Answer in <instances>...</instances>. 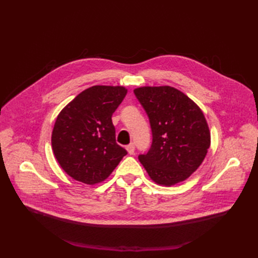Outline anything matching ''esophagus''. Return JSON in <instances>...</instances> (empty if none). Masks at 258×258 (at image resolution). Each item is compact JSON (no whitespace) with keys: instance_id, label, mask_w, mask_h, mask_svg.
<instances>
[{"instance_id":"esophagus-1","label":"esophagus","mask_w":258,"mask_h":258,"mask_svg":"<svg viewBox=\"0 0 258 258\" xmlns=\"http://www.w3.org/2000/svg\"><path fill=\"white\" fill-rule=\"evenodd\" d=\"M126 150H127L130 155H134V153H135V145H134V143H131L127 146H126Z\"/></svg>"}]
</instances>
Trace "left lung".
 I'll return each instance as SVG.
<instances>
[{
    "label": "left lung",
    "mask_w": 258,
    "mask_h": 258,
    "mask_svg": "<svg viewBox=\"0 0 258 258\" xmlns=\"http://www.w3.org/2000/svg\"><path fill=\"white\" fill-rule=\"evenodd\" d=\"M134 94L149 115L153 143L139 160L153 182H184L204 161L211 131L197 104L173 86H142Z\"/></svg>",
    "instance_id": "8db88e82"
}]
</instances>
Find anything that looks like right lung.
Instances as JSON below:
<instances>
[{
	"label": "right lung",
	"instance_id": "add662e5",
	"mask_svg": "<svg viewBox=\"0 0 258 258\" xmlns=\"http://www.w3.org/2000/svg\"><path fill=\"white\" fill-rule=\"evenodd\" d=\"M124 86L94 85L81 92L57 115L52 150L59 166L75 180H105L127 154L116 143L112 115L122 103Z\"/></svg>",
	"mask_w": 258,
	"mask_h": 258
}]
</instances>
